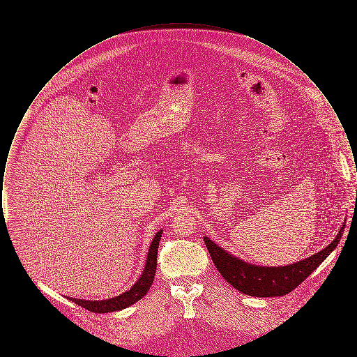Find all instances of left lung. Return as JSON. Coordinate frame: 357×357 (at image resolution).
Returning a JSON list of instances; mask_svg holds the SVG:
<instances>
[{
  "label": "left lung",
  "mask_w": 357,
  "mask_h": 357,
  "mask_svg": "<svg viewBox=\"0 0 357 357\" xmlns=\"http://www.w3.org/2000/svg\"><path fill=\"white\" fill-rule=\"evenodd\" d=\"M344 226L345 225H342L339 234L332 241V243L321 252L296 264L278 268L257 266L243 262L242 259L222 250L218 245L207 237H204V243L215 268L233 288L253 297H275L288 294L293 289L297 288L314 269H317V266L337 246Z\"/></svg>",
  "instance_id": "1"
}]
</instances>
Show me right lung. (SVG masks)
Here are the masks:
<instances>
[{"mask_svg":"<svg viewBox=\"0 0 357 357\" xmlns=\"http://www.w3.org/2000/svg\"><path fill=\"white\" fill-rule=\"evenodd\" d=\"M160 237H162V230L155 234L153 242H151V246H150L149 255H147L144 272L136 281L135 285L130 290L124 291L123 294L116 296L114 298L102 300V301H86V300H76V298H69V300H72L75 304H77L82 307H85L86 310H91L95 313H108V312H115V310H120L127 306L132 305L134 303L143 298L146 296V293L149 291L150 287L153 285V275L156 272L158 246H159Z\"/></svg>","mask_w":357,"mask_h":357,"instance_id":"add662e5","label":"right lung"}]
</instances>
